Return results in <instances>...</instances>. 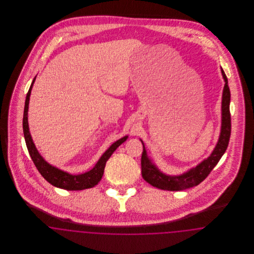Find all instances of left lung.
I'll list each match as a JSON object with an SVG mask.
<instances>
[{
    "instance_id": "left-lung-1",
    "label": "left lung",
    "mask_w": 254,
    "mask_h": 254,
    "mask_svg": "<svg viewBox=\"0 0 254 254\" xmlns=\"http://www.w3.org/2000/svg\"><path fill=\"white\" fill-rule=\"evenodd\" d=\"M222 74L225 79V86L223 91L222 99V128L221 134L211 155L205 161H203L196 168L190 169L187 173L180 176H168L163 174L158 170L157 168L151 163V161L147 158L145 152V146L143 144V153L141 158V169L142 176L145 181L151 186L170 191H178L185 190L190 188L198 186L200 183L205 180L214 169L219 162V160L223 156L225 151L228 148L230 142V133H231V118H230V91L228 85V78L222 68Z\"/></svg>"
}]
</instances>
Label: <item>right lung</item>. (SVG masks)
<instances>
[{
	"label": "right lung",
	"instance_id": "1",
	"mask_svg": "<svg viewBox=\"0 0 254 254\" xmlns=\"http://www.w3.org/2000/svg\"><path fill=\"white\" fill-rule=\"evenodd\" d=\"M36 77L33 79V82L29 87V90L26 94L25 98V103H24V119H23V129H24V140L25 144L27 146L29 155L32 159L35 167H36L38 171L41 173V175L51 184L54 187L64 189L66 190H83L86 189H90L95 187L99 182L101 181L104 170L106 167V163L109 160L112 153L116 150V148L124 143L127 136L123 137L120 140L116 141L114 144L109 146V149L102 155L100 160L97 162L95 167L91 170L85 172L84 174H79V175H71L69 173L64 172L60 169H56L52 166L48 164L42 156L39 154L37 151L36 147L34 145V143L31 139L30 133L28 130V123H27V110H28V102H29V96L31 92V88L33 83L35 81Z\"/></svg>",
	"mask_w": 254,
	"mask_h": 254
}]
</instances>
